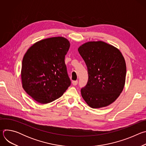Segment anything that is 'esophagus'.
Wrapping results in <instances>:
<instances>
[{
    "mask_svg": "<svg viewBox=\"0 0 146 146\" xmlns=\"http://www.w3.org/2000/svg\"><path fill=\"white\" fill-rule=\"evenodd\" d=\"M72 84H73V86H76V85H77V84H78V81H77V80H76V81H73Z\"/></svg>",
    "mask_w": 146,
    "mask_h": 146,
    "instance_id": "esophagus-1",
    "label": "esophagus"
}]
</instances>
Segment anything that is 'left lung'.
<instances>
[{
    "mask_svg": "<svg viewBox=\"0 0 146 146\" xmlns=\"http://www.w3.org/2000/svg\"><path fill=\"white\" fill-rule=\"evenodd\" d=\"M78 51L88 74L87 85L81 89L82 97L92 108L110 105L119 96L125 82L126 64L121 52L102 41L86 43Z\"/></svg>",
    "mask_w": 146,
    "mask_h": 146,
    "instance_id": "1",
    "label": "left lung"
}]
</instances>
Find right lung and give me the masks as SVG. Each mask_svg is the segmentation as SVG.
Listing matches in <instances>:
<instances>
[{
	"label": "right lung",
	"instance_id": "right-lung-1",
	"mask_svg": "<svg viewBox=\"0 0 146 146\" xmlns=\"http://www.w3.org/2000/svg\"><path fill=\"white\" fill-rule=\"evenodd\" d=\"M70 45L63 37L48 38L35 43L24 55L23 87L37 102L50 103L60 98L70 86L65 63Z\"/></svg>",
	"mask_w": 146,
	"mask_h": 146
}]
</instances>
